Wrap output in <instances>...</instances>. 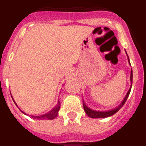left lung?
<instances>
[{
	"label": "left lung",
	"instance_id": "obj_1",
	"mask_svg": "<svg viewBox=\"0 0 146 146\" xmlns=\"http://www.w3.org/2000/svg\"><path fill=\"white\" fill-rule=\"evenodd\" d=\"M126 51V50H125ZM126 55H127V58H128V61H129V65L131 66L130 64V61H129V58L128 55L126 53ZM132 78H133V73H132V69H131V74H130V81H131V83H132ZM131 88V87L130 86L128 92L126 93V96H125L124 99H123V101L120 104V105L118 107H117L116 108H115V109L111 110H109V111H96V110H94L91 109V108H89L87 106L86 104V103L82 102L83 104V108H84V110L86 112V113L87 114L88 116H89L90 118H108V117L110 116H112L115 113H116L117 112L121 109L122 107L123 106V104H125L126 102V99H128L129 97V90Z\"/></svg>",
	"mask_w": 146,
	"mask_h": 146
}]
</instances>
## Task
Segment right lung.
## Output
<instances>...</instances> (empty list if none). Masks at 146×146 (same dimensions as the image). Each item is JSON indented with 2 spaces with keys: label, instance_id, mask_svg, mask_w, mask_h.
Wrapping results in <instances>:
<instances>
[{
  "label": "right lung",
  "instance_id": "1",
  "mask_svg": "<svg viewBox=\"0 0 146 146\" xmlns=\"http://www.w3.org/2000/svg\"><path fill=\"white\" fill-rule=\"evenodd\" d=\"M11 97H12V96H11ZM13 99V101H14V102H15V104H16V106L18 107V105L17 104V103L15 102L14 99ZM60 102L58 100L57 105H56L53 109L51 110L50 112L46 113V114L41 115H38V116H36V115H30V116H31V118H33V119H37V120H52L58 116V111H59V110H60ZM19 109H20V108H19ZM20 111H21L23 114L27 115L25 112H23V110H20Z\"/></svg>",
  "mask_w": 146,
  "mask_h": 146
}]
</instances>
